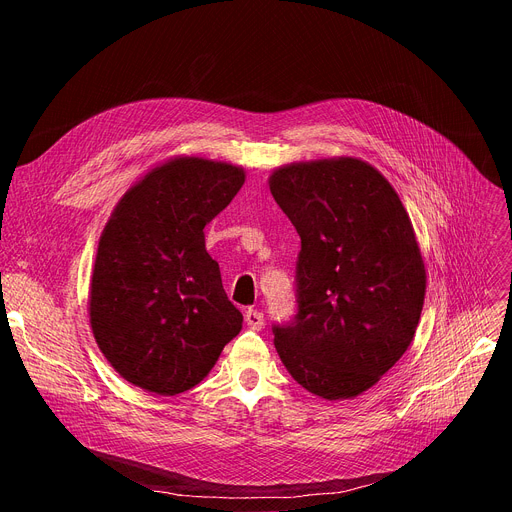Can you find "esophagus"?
Returning <instances> with one entry per match:
<instances>
[{
  "instance_id": "obj_1",
  "label": "esophagus",
  "mask_w": 512,
  "mask_h": 512,
  "mask_svg": "<svg viewBox=\"0 0 512 512\" xmlns=\"http://www.w3.org/2000/svg\"><path fill=\"white\" fill-rule=\"evenodd\" d=\"M245 322H247V326L251 328V330H261L263 328V314L261 312H257V310H247L245 312Z\"/></svg>"
}]
</instances>
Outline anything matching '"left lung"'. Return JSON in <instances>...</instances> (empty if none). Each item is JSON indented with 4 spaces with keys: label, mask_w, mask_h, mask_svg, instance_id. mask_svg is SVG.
<instances>
[{
    "label": "left lung",
    "mask_w": 512,
    "mask_h": 512,
    "mask_svg": "<svg viewBox=\"0 0 512 512\" xmlns=\"http://www.w3.org/2000/svg\"><path fill=\"white\" fill-rule=\"evenodd\" d=\"M269 190L302 239L298 316L273 328L277 354L306 391L358 397L419 324L427 273L411 218L389 180L352 156L279 166Z\"/></svg>",
    "instance_id": "left-lung-1"
}]
</instances>
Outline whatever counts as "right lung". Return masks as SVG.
<instances>
[{
  "label": "right lung",
  "instance_id": "obj_1",
  "mask_svg": "<svg viewBox=\"0 0 512 512\" xmlns=\"http://www.w3.org/2000/svg\"><path fill=\"white\" fill-rule=\"evenodd\" d=\"M245 168L174 156L139 176L101 233L89 287L99 350L131 385L178 395L198 385L243 328L204 227L241 190Z\"/></svg>",
  "mask_w": 512,
  "mask_h": 512
}]
</instances>
